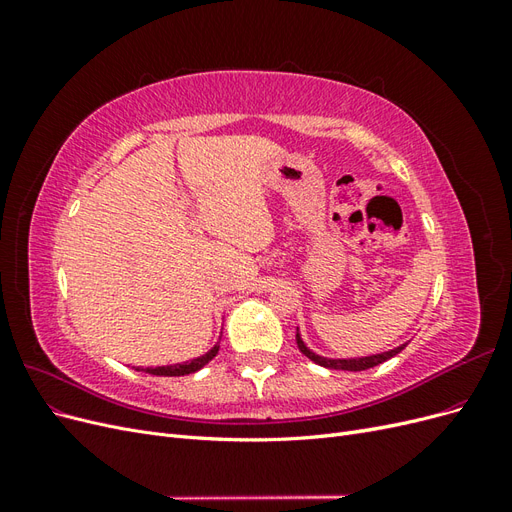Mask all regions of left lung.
I'll return each mask as SVG.
<instances>
[{"mask_svg":"<svg viewBox=\"0 0 512 512\" xmlns=\"http://www.w3.org/2000/svg\"><path fill=\"white\" fill-rule=\"evenodd\" d=\"M297 346H299V350L307 356L309 361H314V363H318V365H322V367H327V369L363 371V369L376 367V365H380V363H384V361L393 359V356L399 354L408 344H401V346H397V348H393V350L378 352V354H369V356H352V359H329V356L316 354L312 348H307V344L303 342V337H301V331H299V327H297Z\"/></svg>","mask_w":512,"mask_h":512,"instance_id":"left-lung-1","label":"left lung"}]
</instances>
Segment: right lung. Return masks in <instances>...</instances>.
<instances>
[{
  "label": "right lung",
  "instance_id": "add662e5",
  "mask_svg": "<svg viewBox=\"0 0 512 512\" xmlns=\"http://www.w3.org/2000/svg\"><path fill=\"white\" fill-rule=\"evenodd\" d=\"M220 339L213 344L211 350H207L205 354H200V356H194L192 361L175 363V365H160V367H136V371H145V374H151V376H188V374H194V371L203 369L213 359V356L218 354Z\"/></svg>",
  "mask_w": 512,
  "mask_h": 512
}]
</instances>
